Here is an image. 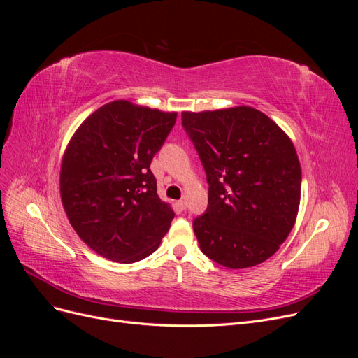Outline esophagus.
<instances>
[{
	"instance_id": "esophagus-1",
	"label": "esophagus",
	"mask_w": 358,
	"mask_h": 358,
	"mask_svg": "<svg viewBox=\"0 0 358 358\" xmlns=\"http://www.w3.org/2000/svg\"><path fill=\"white\" fill-rule=\"evenodd\" d=\"M178 206H179V208H180L182 210H185V209H187V200H185V199L179 200V201H178Z\"/></svg>"
}]
</instances>
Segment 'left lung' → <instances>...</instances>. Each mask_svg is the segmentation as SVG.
I'll return each mask as SVG.
<instances>
[{
  "instance_id": "left-lung-1",
  "label": "left lung",
  "mask_w": 358,
  "mask_h": 358,
  "mask_svg": "<svg viewBox=\"0 0 358 358\" xmlns=\"http://www.w3.org/2000/svg\"><path fill=\"white\" fill-rule=\"evenodd\" d=\"M182 125L209 183L208 209L192 224L203 254L229 268L266 262L299 213L301 169L291 138L251 106L182 112Z\"/></svg>"
}]
</instances>
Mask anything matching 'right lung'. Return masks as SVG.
<instances>
[{"label": "right lung", "instance_id": "add662e5", "mask_svg": "<svg viewBox=\"0 0 358 358\" xmlns=\"http://www.w3.org/2000/svg\"><path fill=\"white\" fill-rule=\"evenodd\" d=\"M176 116L127 100L107 103L76 129L62 155L64 210L80 239L110 262L136 263L157 251L175 218L149 167Z\"/></svg>", "mask_w": 358, "mask_h": 358}]
</instances>
